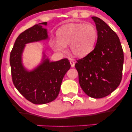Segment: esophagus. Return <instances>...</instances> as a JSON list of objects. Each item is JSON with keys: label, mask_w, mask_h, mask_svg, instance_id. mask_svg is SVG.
<instances>
[{"label": "esophagus", "mask_w": 132, "mask_h": 132, "mask_svg": "<svg viewBox=\"0 0 132 132\" xmlns=\"http://www.w3.org/2000/svg\"><path fill=\"white\" fill-rule=\"evenodd\" d=\"M69 63H70V64L71 66V67L73 68L75 67V62L73 61V60H70V61H69Z\"/></svg>", "instance_id": "34e87169"}]
</instances>
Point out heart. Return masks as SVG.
<instances>
[{
  "label": "heart",
  "instance_id": "b5f03b06",
  "mask_svg": "<svg viewBox=\"0 0 132 132\" xmlns=\"http://www.w3.org/2000/svg\"><path fill=\"white\" fill-rule=\"evenodd\" d=\"M57 40L53 48L63 51L69 45L71 53L76 57H84L92 52L97 40V31L92 24L71 23L60 27L57 31Z\"/></svg>",
  "mask_w": 132,
  "mask_h": 132
}]
</instances>
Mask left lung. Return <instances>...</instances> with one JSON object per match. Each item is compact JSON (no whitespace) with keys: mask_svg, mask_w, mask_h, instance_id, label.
Returning <instances> with one entry per match:
<instances>
[{"mask_svg":"<svg viewBox=\"0 0 132 132\" xmlns=\"http://www.w3.org/2000/svg\"><path fill=\"white\" fill-rule=\"evenodd\" d=\"M97 31L94 49L77 61L75 67L82 89L95 99L109 95L122 80L123 52L117 35L105 22L92 16Z\"/></svg>","mask_w":132,"mask_h":132,"instance_id":"left-lung-1","label":"left lung"}]
</instances>
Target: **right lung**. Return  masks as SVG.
Segmentation results:
<instances>
[{
  "mask_svg": "<svg viewBox=\"0 0 132 132\" xmlns=\"http://www.w3.org/2000/svg\"><path fill=\"white\" fill-rule=\"evenodd\" d=\"M47 22L40 23L21 33L15 42L10 56L12 77L15 87L25 99L35 104L54 101L60 92L63 79L71 64L67 58L50 61L43 50L40 63L32 69L23 63L27 44L48 40Z\"/></svg>",
  "mask_w": 132,
  "mask_h": 132,
  "instance_id": "right-lung-1",
  "label": "right lung"
}]
</instances>
